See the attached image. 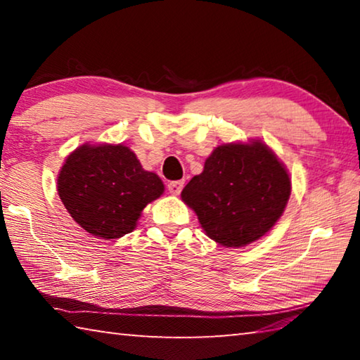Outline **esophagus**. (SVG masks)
<instances>
[{"label":"esophagus","mask_w":360,"mask_h":360,"mask_svg":"<svg viewBox=\"0 0 360 360\" xmlns=\"http://www.w3.org/2000/svg\"><path fill=\"white\" fill-rule=\"evenodd\" d=\"M182 187H184V181H173L168 184V191L172 195H179Z\"/></svg>","instance_id":"esophagus-1"}]
</instances>
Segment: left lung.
<instances>
[{"label": "left lung", "mask_w": 360, "mask_h": 360, "mask_svg": "<svg viewBox=\"0 0 360 360\" xmlns=\"http://www.w3.org/2000/svg\"><path fill=\"white\" fill-rule=\"evenodd\" d=\"M181 197L211 240L243 248L262 238L283 216L290 178L275 152L259 139L230 143L212 150Z\"/></svg>", "instance_id": "obj_1"}]
</instances>
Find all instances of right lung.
<instances>
[{"label":"right lung","instance_id":"add662e5","mask_svg":"<svg viewBox=\"0 0 360 360\" xmlns=\"http://www.w3.org/2000/svg\"><path fill=\"white\" fill-rule=\"evenodd\" d=\"M57 191L65 208L95 238L115 240L135 230L146 205L165 191L122 144H82L66 157Z\"/></svg>","mask_w":360,"mask_h":360}]
</instances>
